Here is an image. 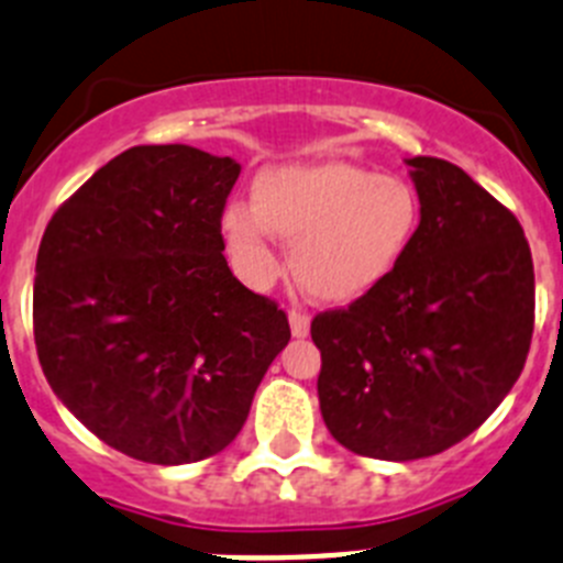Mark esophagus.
Here are the masks:
<instances>
[{"mask_svg": "<svg viewBox=\"0 0 563 563\" xmlns=\"http://www.w3.org/2000/svg\"><path fill=\"white\" fill-rule=\"evenodd\" d=\"M290 332L292 338H307L309 334V318L301 309H292L290 312Z\"/></svg>", "mask_w": 563, "mask_h": 563, "instance_id": "34e87169", "label": "esophagus"}]
</instances>
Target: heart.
<instances>
[{"instance_id":"heart-1","label":"heart","mask_w":563,"mask_h":563,"mask_svg":"<svg viewBox=\"0 0 563 563\" xmlns=\"http://www.w3.org/2000/svg\"><path fill=\"white\" fill-rule=\"evenodd\" d=\"M421 225V195L394 173L340 162L287 164L256 178L254 203L231 200L220 229L247 285L282 271L276 236L292 245V273L307 296L352 303L399 267Z\"/></svg>"}]
</instances>
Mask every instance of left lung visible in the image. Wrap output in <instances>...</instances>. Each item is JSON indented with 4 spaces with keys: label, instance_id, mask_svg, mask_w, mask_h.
Returning <instances> with one entry per match:
<instances>
[{
    "label": "left lung",
    "instance_id": "obj_1",
    "mask_svg": "<svg viewBox=\"0 0 563 563\" xmlns=\"http://www.w3.org/2000/svg\"><path fill=\"white\" fill-rule=\"evenodd\" d=\"M416 242L383 285L312 321L318 399L345 450L419 461L497 410L533 338V260L519 220L461 167L407 158Z\"/></svg>",
    "mask_w": 563,
    "mask_h": 563
}]
</instances>
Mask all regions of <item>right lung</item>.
<instances>
[{"instance_id": "right-lung-1", "label": "right lung", "mask_w": 563, "mask_h": 563, "mask_svg": "<svg viewBox=\"0 0 563 563\" xmlns=\"http://www.w3.org/2000/svg\"><path fill=\"white\" fill-rule=\"evenodd\" d=\"M229 156L142 144L53 214L35 260L46 383L100 441L158 466L225 450L290 340L287 316L231 273Z\"/></svg>"}]
</instances>
